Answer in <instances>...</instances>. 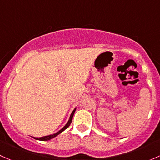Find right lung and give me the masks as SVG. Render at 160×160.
I'll return each instance as SVG.
<instances>
[{"label":"right lung","mask_w":160,"mask_h":160,"mask_svg":"<svg viewBox=\"0 0 160 160\" xmlns=\"http://www.w3.org/2000/svg\"><path fill=\"white\" fill-rule=\"evenodd\" d=\"M75 110H76V108H75V109H74L73 111H72V114H71L70 117H69V119H68V122L66 123V125H65V126H64V127L62 128V129H61V130H59L58 132H57L55 133V134L49 135V136H43V137H40V138H35V137H33V138H34V139H37V140H41V141H48V140H50V139H53V138H55V136H58V135H59V134H60V133H62V132H63V131H65V130L67 128H68L69 126H70V124H71V123H72V118H73L74 113H75Z\"/></svg>","instance_id":"1"}]
</instances>
